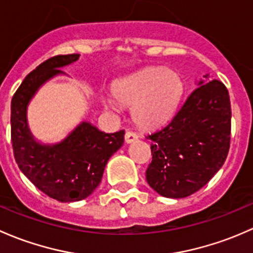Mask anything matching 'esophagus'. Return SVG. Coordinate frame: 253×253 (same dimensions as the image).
<instances>
[{
    "label": "esophagus",
    "mask_w": 253,
    "mask_h": 253,
    "mask_svg": "<svg viewBox=\"0 0 253 253\" xmlns=\"http://www.w3.org/2000/svg\"><path fill=\"white\" fill-rule=\"evenodd\" d=\"M137 135L132 131H126V144H131V142L136 141Z\"/></svg>",
    "instance_id": "obj_1"
}]
</instances>
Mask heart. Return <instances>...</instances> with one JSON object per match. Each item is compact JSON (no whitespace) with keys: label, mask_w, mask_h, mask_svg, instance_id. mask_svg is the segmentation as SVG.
Returning <instances> with one entry per match:
<instances>
[{"label":"heart","mask_w":253,"mask_h":253,"mask_svg":"<svg viewBox=\"0 0 253 253\" xmlns=\"http://www.w3.org/2000/svg\"><path fill=\"white\" fill-rule=\"evenodd\" d=\"M183 93L178 74L163 68H146L117 80L113 95L122 105L132 106V117L139 126L156 127L171 118ZM105 107L119 112V105L111 98Z\"/></svg>","instance_id":"heart-1"}]
</instances>
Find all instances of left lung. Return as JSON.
<instances>
[{
	"instance_id": "obj_1",
	"label": "left lung",
	"mask_w": 253,
	"mask_h": 253,
	"mask_svg": "<svg viewBox=\"0 0 253 253\" xmlns=\"http://www.w3.org/2000/svg\"><path fill=\"white\" fill-rule=\"evenodd\" d=\"M204 79L162 129L148 135L152 162L148 185L161 196L184 199L204 187L222 168L230 146L231 108L222 82Z\"/></svg>"
}]
</instances>
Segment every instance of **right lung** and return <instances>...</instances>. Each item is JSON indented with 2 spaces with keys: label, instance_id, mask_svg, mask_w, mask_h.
I'll return each mask as SVG.
<instances>
[{
  "label": "right lung",
  "instance_id": "add662e5",
  "mask_svg": "<svg viewBox=\"0 0 253 253\" xmlns=\"http://www.w3.org/2000/svg\"><path fill=\"white\" fill-rule=\"evenodd\" d=\"M80 54L56 56L27 75L10 103V129L15 162L39 190L59 202L82 201L102 179L108 160L124 144V131L107 134L90 122L78 124L63 140L43 144L31 132L28 107L46 83L59 75Z\"/></svg>",
  "mask_w": 253,
  "mask_h": 253
}]
</instances>
